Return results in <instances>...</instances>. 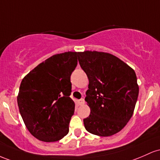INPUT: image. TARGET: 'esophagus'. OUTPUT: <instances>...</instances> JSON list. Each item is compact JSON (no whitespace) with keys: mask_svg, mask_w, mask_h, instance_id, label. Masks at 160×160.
<instances>
[{"mask_svg":"<svg viewBox=\"0 0 160 160\" xmlns=\"http://www.w3.org/2000/svg\"><path fill=\"white\" fill-rule=\"evenodd\" d=\"M77 103H78V105H79V106H82V105H84V104H85V100H84L83 98H82V99L78 100V101H77Z\"/></svg>","mask_w":160,"mask_h":160,"instance_id":"obj_1","label":"esophagus"}]
</instances>
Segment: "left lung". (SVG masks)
I'll return each mask as SVG.
<instances>
[{
    "label": "left lung",
    "mask_w": 160,
    "mask_h": 160,
    "mask_svg": "<svg viewBox=\"0 0 160 160\" xmlns=\"http://www.w3.org/2000/svg\"><path fill=\"white\" fill-rule=\"evenodd\" d=\"M78 59L89 80L85 100L91 113L83 120L85 129L101 137L118 133L132 118L138 100L135 72L105 52H79Z\"/></svg>",
    "instance_id": "left-lung-1"
}]
</instances>
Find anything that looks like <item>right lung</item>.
<instances>
[{"mask_svg": "<svg viewBox=\"0 0 160 160\" xmlns=\"http://www.w3.org/2000/svg\"><path fill=\"white\" fill-rule=\"evenodd\" d=\"M79 52L53 55L23 78L17 96L19 112L27 129L44 142L60 141L69 132L75 103L70 76Z\"/></svg>", "mask_w": 160, "mask_h": 160, "instance_id": "1", "label": "right lung"}]
</instances>
